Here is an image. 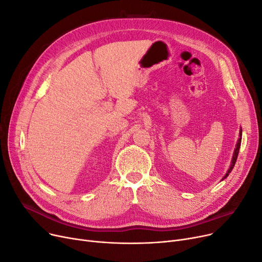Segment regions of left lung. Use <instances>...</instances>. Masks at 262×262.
Instances as JSON below:
<instances>
[{"label":"left lung","mask_w":262,"mask_h":262,"mask_svg":"<svg viewBox=\"0 0 262 262\" xmlns=\"http://www.w3.org/2000/svg\"><path fill=\"white\" fill-rule=\"evenodd\" d=\"M240 138H238V140H237V143H236V145H235V150H234V152H233V156H232V159H231V165H230V167H229V169H228V171H227V173H226V176L223 178V180L224 179H226L227 177L229 176V173L231 172V170L233 169V167H234V164H235V162H236V158H237V155H238V150H240V146H241V140H242V129L240 130Z\"/></svg>","instance_id":"left-lung-1"}]
</instances>
